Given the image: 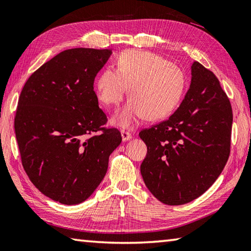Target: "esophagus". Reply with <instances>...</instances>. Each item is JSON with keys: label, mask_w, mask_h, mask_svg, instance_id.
Masks as SVG:
<instances>
[{"label": "esophagus", "mask_w": 251, "mask_h": 251, "mask_svg": "<svg viewBox=\"0 0 251 251\" xmlns=\"http://www.w3.org/2000/svg\"><path fill=\"white\" fill-rule=\"evenodd\" d=\"M121 135H122V139H123V141H127V140L131 139V134H130L129 131L122 129V130H121Z\"/></svg>", "instance_id": "34e87169"}]
</instances>
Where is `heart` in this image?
Here are the masks:
<instances>
[{"label": "heart", "instance_id": "1", "mask_svg": "<svg viewBox=\"0 0 251 251\" xmlns=\"http://www.w3.org/2000/svg\"><path fill=\"white\" fill-rule=\"evenodd\" d=\"M117 70L107 67L96 80L98 99L107 106H116L128 92L131 99L113 116V124L131 127L146 117L159 121L173 112L183 97L184 72L158 54L128 50L117 57Z\"/></svg>", "mask_w": 251, "mask_h": 251}]
</instances>
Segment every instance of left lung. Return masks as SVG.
Returning a JSON list of instances; mask_svg holds the SVG:
<instances>
[{"mask_svg": "<svg viewBox=\"0 0 251 251\" xmlns=\"http://www.w3.org/2000/svg\"><path fill=\"white\" fill-rule=\"evenodd\" d=\"M232 123V106L217 76L194 62L178 109L139 132L148 149L140 172L151 194L179 205L207 191L228 160Z\"/></svg>", "mask_w": 251, "mask_h": 251, "instance_id": "8db88e82", "label": "left lung"}]
</instances>
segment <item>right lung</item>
<instances>
[{
    "mask_svg": "<svg viewBox=\"0 0 251 251\" xmlns=\"http://www.w3.org/2000/svg\"><path fill=\"white\" fill-rule=\"evenodd\" d=\"M109 49L76 48L44 63L25 83L14 128L22 164L41 193L63 204L88 199L122 142L106 128L105 113L93 90Z\"/></svg>",
    "mask_w": 251,
    "mask_h": 251,
    "instance_id": "add662e5",
    "label": "right lung"
}]
</instances>
